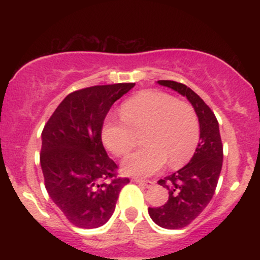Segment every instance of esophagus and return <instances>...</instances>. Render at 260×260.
Masks as SVG:
<instances>
[{
	"label": "esophagus",
	"mask_w": 260,
	"mask_h": 260,
	"mask_svg": "<svg viewBox=\"0 0 260 260\" xmlns=\"http://www.w3.org/2000/svg\"><path fill=\"white\" fill-rule=\"evenodd\" d=\"M133 181L136 182V183L142 184V186H144V187H147V188L153 187L154 184H155V182H154V181H149V180H139V178H134Z\"/></svg>",
	"instance_id": "34e87169"
}]
</instances>
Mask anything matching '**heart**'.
<instances>
[{
    "mask_svg": "<svg viewBox=\"0 0 260 260\" xmlns=\"http://www.w3.org/2000/svg\"><path fill=\"white\" fill-rule=\"evenodd\" d=\"M122 120L107 116L101 128L104 145L116 156L129 153L143 132L144 145L121 164L123 174L147 177L168 161L171 169L186 164L199 142L198 116L192 106L161 90L139 92L121 107Z\"/></svg>",
    "mask_w": 260,
    "mask_h": 260,
    "instance_id": "obj_1",
    "label": "heart"
}]
</instances>
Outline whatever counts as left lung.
I'll use <instances>...</instances> for the list:
<instances>
[{
  "mask_svg": "<svg viewBox=\"0 0 260 260\" xmlns=\"http://www.w3.org/2000/svg\"><path fill=\"white\" fill-rule=\"evenodd\" d=\"M156 83L187 98L198 116L201 128L199 143L189 162L157 181L169 190V201L161 207L148 209L151 220L160 228L177 230L189 225L213 198L222 168V143L215 115L199 95L174 80Z\"/></svg>",
  "mask_w": 260,
  "mask_h": 260,
  "instance_id": "1",
  "label": "left lung"
}]
</instances>
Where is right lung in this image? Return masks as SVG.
<instances>
[{
	"label": "right lung",
	"mask_w": 260,
	"mask_h": 260,
	"mask_svg": "<svg viewBox=\"0 0 260 260\" xmlns=\"http://www.w3.org/2000/svg\"><path fill=\"white\" fill-rule=\"evenodd\" d=\"M136 83L96 85L71 92L41 133L40 165L50 198L77 228L96 229L109 221L121 189L117 168L101 140L111 106Z\"/></svg>",
	"instance_id": "right-lung-1"
}]
</instances>
